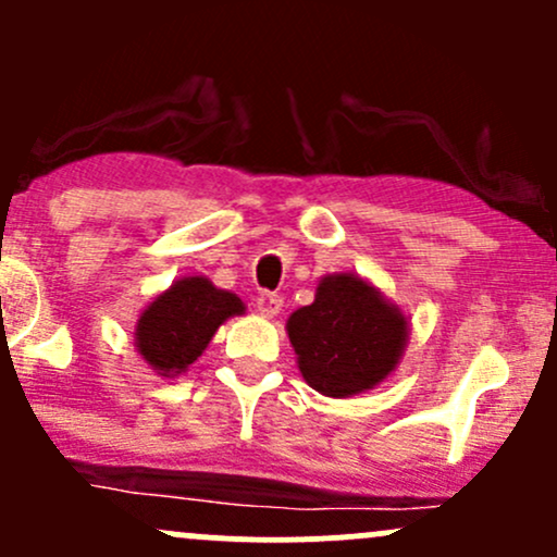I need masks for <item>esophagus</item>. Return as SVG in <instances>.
<instances>
[{
	"mask_svg": "<svg viewBox=\"0 0 557 557\" xmlns=\"http://www.w3.org/2000/svg\"><path fill=\"white\" fill-rule=\"evenodd\" d=\"M257 309L270 319L277 317L280 311H283V298H280L277 293H261V296L257 298Z\"/></svg>",
	"mask_w": 557,
	"mask_h": 557,
	"instance_id": "obj_1",
	"label": "esophagus"
}]
</instances>
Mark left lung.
<instances>
[{
    "mask_svg": "<svg viewBox=\"0 0 557 557\" xmlns=\"http://www.w3.org/2000/svg\"><path fill=\"white\" fill-rule=\"evenodd\" d=\"M298 372L327 398H354L398 369L411 322L356 272L324 274L314 304L287 317Z\"/></svg>",
    "mask_w": 557,
    "mask_h": 557,
    "instance_id": "left-lung-1",
    "label": "left lung"
}]
</instances>
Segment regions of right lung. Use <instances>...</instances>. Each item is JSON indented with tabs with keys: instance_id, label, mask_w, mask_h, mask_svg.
<instances>
[{
	"instance_id": "obj_1",
	"label": "right lung",
	"mask_w": 557,
	"mask_h": 557,
	"mask_svg": "<svg viewBox=\"0 0 557 557\" xmlns=\"http://www.w3.org/2000/svg\"><path fill=\"white\" fill-rule=\"evenodd\" d=\"M246 314L235 293L222 290L203 274L175 280L157 293L136 319V350L159 376H181L212 343L227 319Z\"/></svg>"
}]
</instances>
